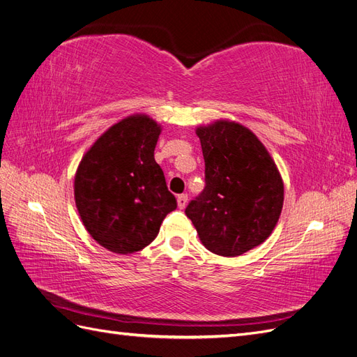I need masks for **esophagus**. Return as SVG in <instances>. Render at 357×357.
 I'll list each match as a JSON object with an SVG mask.
<instances>
[{
	"label": "esophagus",
	"instance_id": "obj_1",
	"mask_svg": "<svg viewBox=\"0 0 357 357\" xmlns=\"http://www.w3.org/2000/svg\"><path fill=\"white\" fill-rule=\"evenodd\" d=\"M186 204H188V195H185V193H183V195L177 197V205H178L180 210L185 208Z\"/></svg>",
	"mask_w": 357,
	"mask_h": 357
}]
</instances>
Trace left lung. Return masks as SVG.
Wrapping results in <instances>:
<instances>
[{
  "instance_id": "8db88e82",
  "label": "left lung",
  "mask_w": 357,
  "mask_h": 357,
  "mask_svg": "<svg viewBox=\"0 0 357 357\" xmlns=\"http://www.w3.org/2000/svg\"><path fill=\"white\" fill-rule=\"evenodd\" d=\"M195 132L205 189L185 213L207 250L240 256L273 234L283 208V178L266 147L244 125L220 119Z\"/></svg>"
}]
</instances>
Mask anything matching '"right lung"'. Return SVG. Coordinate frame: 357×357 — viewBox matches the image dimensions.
I'll return each instance as SVG.
<instances>
[{
	"instance_id": "obj_1",
	"label": "right lung",
	"mask_w": 357,
	"mask_h": 357,
	"mask_svg": "<svg viewBox=\"0 0 357 357\" xmlns=\"http://www.w3.org/2000/svg\"><path fill=\"white\" fill-rule=\"evenodd\" d=\"M162 126L126 116L88 149L74 176V199L92 238L117 255L143 250L159 234L177 201L155 160Z\"/></svg>"
}]
</instances>
